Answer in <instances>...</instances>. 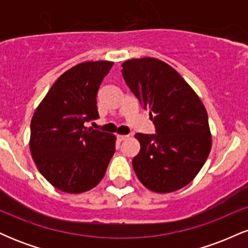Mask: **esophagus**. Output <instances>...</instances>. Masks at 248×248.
<instances>
[{
    "label": "esophagus",
    "instance_id": "34e87169",
    "mask_svg": "<svg viewBox=\"0 0 248 248\" xmlns=\"http://www.w3.org/2000/svg\"><path fill=\"white\" fill-rule=\"evenodd\" d=\"M116 138H118L119 141H124L126 140V139H128V135H118Z\"/></svg>",
    "mask_w": 248,
    "mask_h": 248
}]
</instances>
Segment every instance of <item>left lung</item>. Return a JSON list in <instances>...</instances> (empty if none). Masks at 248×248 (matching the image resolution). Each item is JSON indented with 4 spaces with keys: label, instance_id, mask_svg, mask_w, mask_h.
Returning a JSON list of instances; mask_svg holds the SVG:
<instances>
[{
    "label": "left lung",
    "instance_id": "obj_1",
    "mask_svg": "<svg viewBox=\"0 0 248 248\" xmlns=\"http://www.w3.org/2000/svg\"><path fill=\"white\" fill-rule=\"evenodd\" d=\"M127 86L149 110L156 134H135L141 149L133 158L138 178L147 189L168 193L197 176L212 146L203 102L182 76L157 58L122 62Z\"/></svg>",
    "mask_w": 248,
    "mask_h": 248
}]
</instances>
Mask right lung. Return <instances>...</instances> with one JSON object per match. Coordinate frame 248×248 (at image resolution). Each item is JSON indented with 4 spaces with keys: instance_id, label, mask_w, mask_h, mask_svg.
<instances>
[{
    "instance_id": "obj_1",
    "label": "right lung",
    "mask_w": 248,
    "mask_h": 248,
    "mask_svg": "<svg viewBox=\"0 0 248 248\" xmlns=\"http://www.w3.org/2000/svg\"><path fill=\"white\" fill-rule=\"evenodd\" d=\"M113 62H85L64 72L31 119L30 152L45 179L61 191L81 193L100 183L115 153V135L85 122L99 118L96 94Z\"/></svg>"
}]
</instances>
